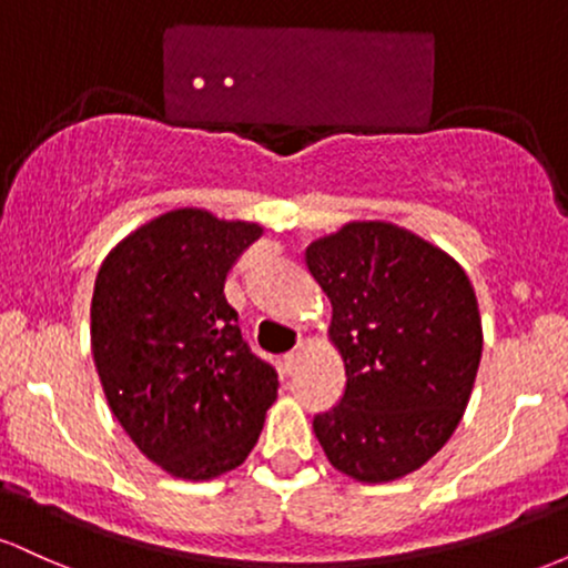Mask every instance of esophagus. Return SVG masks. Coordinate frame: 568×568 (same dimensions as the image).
<instances>
[{
    "label": "esophagus",
    "instance_id": "obj_1",
    "mask_svg": "<svg viewBox=\"0 0 568 568\" xmlns=\"http://www.w3.org/2000/svg\"><path fill=\"white\" fill-rule=\"evenodd\" d=\"M298 361H302V347H296V349L288 352V355L283 357L285 374H293V371H296V366H298Z\"/></svg>",
    "mask_w": 568,
    "mask_h": 568
}]
</instances>
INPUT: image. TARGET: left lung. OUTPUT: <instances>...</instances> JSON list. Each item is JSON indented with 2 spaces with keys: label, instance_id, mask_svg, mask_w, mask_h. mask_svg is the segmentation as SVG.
I'll return each instance as SVG.
<instances>
[{
  "label": "left lung",
  "instance_id": "obj_1",
  "mask_svg": "<svg viewBox=\"0 0 568 568\" xmlns=\"http://www.w3.org/2000/svg\"><path fill=\"white\" fill-rule=\"evenodd\" d=\"M331 298L344 395L315 414L336 470L382 484L446 446L470 400L484 331L465 270L440 247L384 221H355L304 253Z\"/></svg>",
  "mask_w": 568,
  "mask_h": 568
}]
</instances>
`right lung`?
Here are the masks:
<instances>
[{"label": "right lung", "mask_w": 568, "mask_h": 568, "mask_svg": "<svg viewBox=\"0 0 568 568\" xmlns=\"http://www.w3.org/2000/svg\"><path fill=\"white\" fill-rule=\"evenodd\" d=\"M262 226L181 207L122 240L95 277L93 357L112 414L162 470L207 480L243 465L277 371L240 336L226 275Z\"/></svg>", "instance_id": "right-lung-1"}]
</instances>
